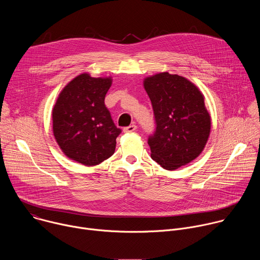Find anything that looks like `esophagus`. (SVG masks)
I'll use <instances>...</instances> for the list:
<instances>
[{
    "mask_svg": "<svg viewBox=\"0 0 260 260\" xmlns=\"http://www.w3.org/2000/svg\"><path fill=\"white\" fill-rule=\"evenodd\" d=\"M136 129H137V125L132 124V125H128V126L124 127V128H123V132H124V133H133V132H135Z\"/></svg>",
    "mask_w": 260,
    "mask_h": 260,
    "instance_id": "obj_1",
    "label": "esophagus"
}]
</instances>
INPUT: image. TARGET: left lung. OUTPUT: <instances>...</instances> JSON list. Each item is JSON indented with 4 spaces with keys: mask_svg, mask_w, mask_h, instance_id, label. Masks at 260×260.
<instances>
[{
    "mask_svg": "<svg viewBox=\"0 0 260 260\" xmlns=\"http://www.w3.org/2000/svg\"><path fill=\"white\" fill-rule=\"evenodd\" d=\"M144 87L156 124L148 138L152 159L169 171L189 164L201 154L210 135L204 95L187 79L168 72L146 78Z\"/></svg>",
    "mask_w": 260,
    "mask_h": 260,
    "instance_id": "obj_1",
    "label": "left lung"
}]
</instances>
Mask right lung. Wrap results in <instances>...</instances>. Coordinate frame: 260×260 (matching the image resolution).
Listing matches in <instances>:
<instances>
[{
    "mask_svg": "<svg viewBox=\"0 0 260 260\" xmlns=\"http://www.w3.org/2000/svg\"><path fill=\"white\" fill-rule=\"evenodd\" d=\"M111 84V78L81 74L61 90L52 111L53 135L60 149L84 166L99 165L115 151L121 129L105 106Z\"/></svg>",
    "mask_w": 260,
    "mask_h": 260,
    "instance_id": "1",
    "label": "right lung"
}]
</instances>
